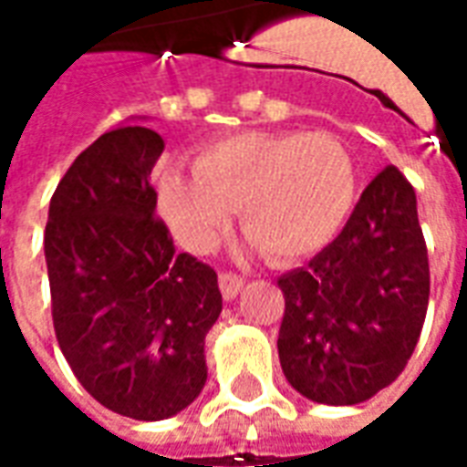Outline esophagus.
Here are the masks:
<instances>
[{
    "label": "esophagus",
    "mask_w": 467,
    "mask_h": 467,
    "mask_svg": "<svg viewBox=\"0 0 467 467\" xmlns=\"http://www.w3.org/2000/svg\"><path fill=\"white\" fill-rule=\"evenodd\" d=\"M217 283H220V293H223L224 300H234L240 295V290H243L244 280L233 273H223L217 277Z\"/></svg>",
    "instance_id": "34e87169"
}]
</instances>
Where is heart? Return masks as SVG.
<instances>
[{
    "instance_id": "b5f03b06",
    "label": "heart",
    "mask_w": 467,
    "mask_h": 467,
    "mask_svg": "<svg viewBox=\"0 0 467 467\" xmlns=\"http://www.w3.org/2000/svg\"><path fill=\"white\" fill-rule=\"evenodd\" d=\"M194 174L164 164L157 202L174 240L213 250L240 207L254 247L277 263L323 250L343 230L358 174L345 144L327 132H243L204 147Z\"/></svg>"
}]
</instances>
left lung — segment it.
Returning <instances> with one entry per match:
<instances>
[{"mask_svg": "<svg viewBox=\"0 0 467 467\" xmlns=\"http://www.w3.org/2000/svg\"><path fill=\"white\" fill-rule=\"evenodd\" d=\"M277 285V352L295 390L323 405H358L388 388L418 345L431 295L410 182L385 167L343 233Z\"/></svg>", "mask_w": 467, "mask_h": 467, "instance_id": "obj_1", "label": "left lung"}]
</instances>
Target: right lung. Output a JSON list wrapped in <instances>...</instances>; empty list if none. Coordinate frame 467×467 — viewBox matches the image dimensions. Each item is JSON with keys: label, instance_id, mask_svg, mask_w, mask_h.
Masks as SVG:
<instances>
[{"label": "right lung", "instance_id": "right-lung-1", "mask_svg": "<svg viewBox=\"0 0 467 467\" xmlns=\"http://www.w3.org/2000/svg\"><path fill=\"white\" fill-rule=\"evenodd\" d=\"M162 137L119 124L57 184L45 230L57 343L85 390L132 420L184 410L207 382L217 273L174 253L150 174Z\"/></svg>", "mask_w": 467, "mask_h": 467}]
</instances>
